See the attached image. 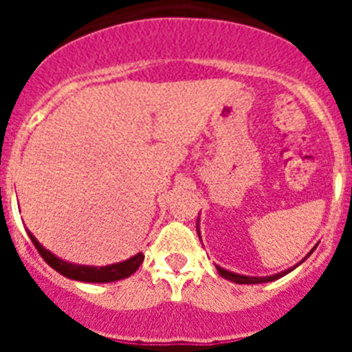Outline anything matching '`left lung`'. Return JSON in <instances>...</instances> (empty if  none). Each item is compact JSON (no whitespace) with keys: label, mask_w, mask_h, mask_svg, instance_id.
Listing matches in <instances>:
<instances>
[{"label":"left lung","mask_w":352,"mask_h":352,"mask_svg":"<svg viewBox=\"0 0 352 352\" xmlns=\"http://www.w3.org/2000/svg\"><path fill=\"white\" fill-rule=\"evenodd\" d=\"M294 268H296V266H294ZM217 270H219V273L223 276V278H226V280L236 282V284H263V282L276 280V278H280V276L287 275L289 272H292V268H291V270H287V272L276 273V275H272V276H245V275H238V273L227 272V270L220 268V266H217Z\"/></svg>","instance_id":"left-lung-1"}]
</instances>
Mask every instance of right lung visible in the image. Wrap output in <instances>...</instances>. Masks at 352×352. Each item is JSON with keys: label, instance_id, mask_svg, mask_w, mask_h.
<instances>
[{"label": "right lung", "instance_id": "right-lung-1", "mask_svg": "<svg viewBox=\"0 0 352 352\" xmlns=\"http://www.w3.org/2000/svg\"><path fill=\"white\" fill-rule=\"evenodd\" d=\"M33 241V245L36 247V250L40 252V256L43 257V261L54 268L56 272L61 273L67 278H74V280L79 282H95V284H102V282H114L121 280V278H126L132 273H135L139 270V266L144 261L142 252H139L138 256L130 257V259L123 261V263L111 264V266H104V268H93V266H76V264L65 263V261L58 259L56 256H52L51 252L45 250L42 245L36 241V238L31 232H28Z\"/></svg>", "mask_w": 352, "mask_h": 352}]
</instances>
